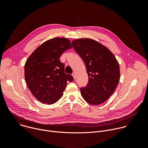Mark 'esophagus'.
I'll list each match as a JSON object with an SVG mask.
<instances>
[{
	"label": "esophagus",
	"instance_id": "1",
	"mask_svg": "<svg viewBox=\"0 0 148 148\" xmlns=\"http://www.w3.org/2000/svg\"><path fill=\"white\" fill-rule=\"evenodd\" d=\"M72 75L73 76L74 78L75 79V72H73V74H72Z\"/></svg>",
	"mask_w": 148,
	"mask_h": 148
}]
</instances>
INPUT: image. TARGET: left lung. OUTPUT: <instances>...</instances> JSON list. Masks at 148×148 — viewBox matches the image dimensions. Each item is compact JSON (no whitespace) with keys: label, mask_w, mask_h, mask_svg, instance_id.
Wrapping results in <instances>:
<instances>
[{"label":"left lung","mask_w":148,"mask_h":148,"mask_svg":"<svg viewBox=\"0 0 148 148\" xmlns=\"http://www.w3.org/2000/svg\"><path fill=\"white\" fill-rule=\"evenodd\" d=\"M72 45L85 63L88 75L86 87L80 88L81 96L93 105L103 103L112 95L119 81L118 61L107 47L92 39H76Z\"/></svg>","instance_id":"1"}]
</instances>
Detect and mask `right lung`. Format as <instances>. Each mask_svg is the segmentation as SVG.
<instances>
[{
    "label": "right lung",
    "mask_w": 148,
    "mask_h": 148,
    "mask_svg": "<svg viewBox=\"0 0 148 148\" xmlns=\"http://www.w3.org/2000/svg\"><path fill=\"white\" fill-rule=\"evenodd\" d=\"M72 47L67 38L56 37L42 43L27 58L25 78L32 95L40 102L51 105L63 95L67 81L74 79L64 73L61 55Z\"/></svg>",
    "instance_id": "right-lung-1"
}]
</instances>
